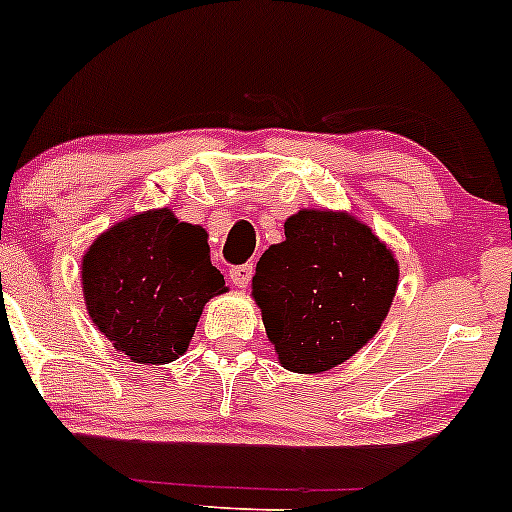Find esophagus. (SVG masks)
<instances>
[{
    "label": "esophagus",
    "mask_w": 512,
    "mask_h": 512,
    "mask_svg": "<svg viewBox=\"0 0 512 512\" xmlns=\"http://www.w3.org/2000/svg\"><path fill=\"white\" fill-rule=\"evenodd\" d=\"M252 272H255V269H252V265L233 267V269H230V282L238 286V289H245V286L250 284Z\"/></svg>",
    "instance_id": "obj_1"
}]
</instances>
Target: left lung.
Returning a JSON list of instances; mask_svg holds the SVG:
<instances>
[{
	"label": "left lung",
	"instance_id": "obj_1",
	"mask_svg": "<svg viewBox=\"0 0 512 512\" xmlns=\"http://www.w3.org/2000/svg\"><path fill=\"white\" fill-rule=\"evenodd\" d=\"M260 257L252 296L289 372L320 374L379 333L398 286L393 252L355 216L303 209Z\"/></svg>",
	"mask_w": 512,
	"mask_h": 512
}]
</instances>
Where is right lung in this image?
I'll use <instances>...</instances> for the list:
<instances>
[{
  "label": "right lung",
  "mask_w": 512,
  "mask_h": 512,
  "mask_svg": "<svg viewBox=\"0 0 512 512\" xmlns=\"http://www.w3.org/2000/svg\"><path fill=\"white\" fill-rule=\"evenodd\" d=\"M89 318L116 350L140 364L184 355L223 274L211 265L209 235L170 209L143 211L101 233L82 257Z\"/></svg>",
  "instance_id": "1"
}]
</instances>
